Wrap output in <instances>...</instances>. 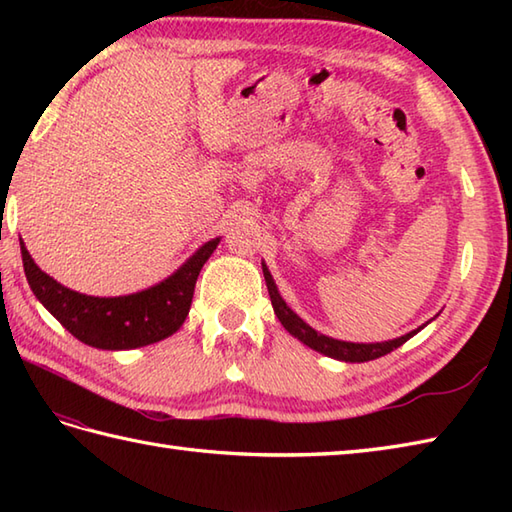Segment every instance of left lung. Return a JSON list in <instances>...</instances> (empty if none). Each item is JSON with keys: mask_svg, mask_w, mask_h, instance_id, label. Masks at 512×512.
<instances>
[{"mask_svg": "<svg viewBox=\"0 0 512 512\" xmlns=\"http://www.w3.org/2000/svg\"><path fill=\"white\" fill-rule=\"evenodd\" d=\"M264 277H266V286H268V295H270V301H273V308H275V314L277 319L281 321V325L295 336V339H299L301 343H306L308 347H312V350H317L325 356L330 358H339V361H345V363H365V361H374V358H380L389 354L391 350H396V347H400L402 343H407L413 334H416L418 330H413L405 336H400V339H394V341H385V343H345V341H336V339H330V336H323L319 334L317 330H312L310 325L299 319L295 312H292L286 301L279 297L277 292V286L273 277H270L268 268L264 266Z\"/></svg>", "mask_w": 512, "mask_h": 512, "instance_id": "8db88e82", "label": "left lung"}]
</instances>
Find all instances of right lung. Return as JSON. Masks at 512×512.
I'll use <instances>...</instances> for the list:
<instances>
[{"instance_id": "right-lung-1", "label": "right lung", "mask_w": 512, "mask_h": 512, "mask_svg": "<svg viewBox=\"0 0 512 512\" xmlns=\"http://www.w3.org/2000/svg\"><path fill=\"white\" fill-rule=\"evenodd\" d=\"M220 237L206 242L176 275L127 297H88L57 284L32 262L21 242V259L30 290L65 330L99 350H134L167 339L180 330L191 308L195 281Z\"/></svg>"}]
</instances>
